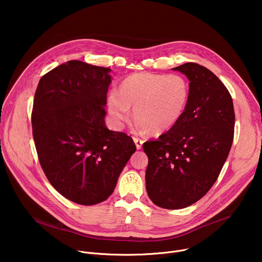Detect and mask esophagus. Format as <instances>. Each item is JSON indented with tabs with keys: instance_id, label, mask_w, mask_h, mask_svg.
Listing matches in <instances>:
<instances>
[{
	"instance_id": "esophagus-1",
	"label": "esophagus",
	"mask_w": 262,
	"mask_h": 262,
	"mask_svg": "<svg viewBox=\"0 0 262 262\" xmlns=\"http://www.w3.org/2000/svg\"><path fill=\"white\" fill-rule=\"evenodd\" d=\"M134 142H135V144H136L137 149H141V148H142V145H143V143H144V141H143L142 139H140V138H134Z\"/></svg>"
}]
</instances>
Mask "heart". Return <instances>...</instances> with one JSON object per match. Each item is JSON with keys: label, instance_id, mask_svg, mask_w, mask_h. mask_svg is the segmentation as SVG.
I'll return each instance as SVG.
<instances>
[{"label": "heart", "instance_id": "1", "mask_svg": "<svg viewBox=\"0 0 262 262\" xmlns=\"http://www.w3.org/2000/svg\"><path fill=\"white\" fill-rule=\"evenodd\" d=\"M190 98L188 80L180 74L139 72L125 78L107 96V111L117 123L130 117L150 135L171 129L183 116Z\"/></svg>", "mask_w": 262, "mask_h": 262}]
</instances>
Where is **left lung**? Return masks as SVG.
<instances>
[{
  "label": "left lung",
  "mask_w": 262,
  "mask_h": 262,
  "mask_svg": "<svg viewBox=\"0 0 262 262\" xmlns=\"http://www.w3.org/2000/svg\"><path fill=\"white\" fill-rule=\"evenodd\" d=\"M190 81V98L181 119L143 149L148 157L146 190L166 209L188 207L209 190L225 164L233 141L231 95L213 72L197 63L175 68Z\"/></svg>",
  "instance_id": "8db88e82"
}]
</instances>
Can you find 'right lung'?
Instances as JSON below:
<instances>
[{
  "instance_id": "right-lung-1",
  "label": "right lung",
  "mask_w": 262,
  "mask_h": 262,
  "mask_svg": "<svg viewBox=\"0 0 262 262\" xmlns=\"http://www.w3.org/2000/svg\"><path fill=\"white\" fill-rule=\"evenodd\" d=\"M111 71L71 60L45 74L34 96L33 137L42 170L62 196L82 205L106 200L136 151L130 137L105 126Z\"/></svg>"
}]
</instances>
